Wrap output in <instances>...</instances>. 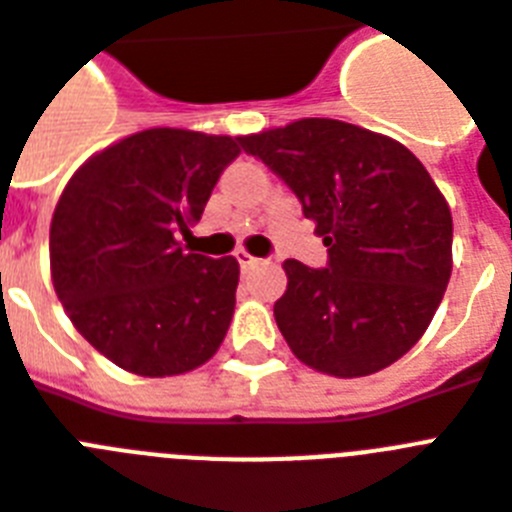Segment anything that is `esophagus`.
<instances>
[{
  "mask_svg": "<svg viewBox=\"0 0 512 512\" xmlns=\"http://www.w3.org/2000/svg\"><path fill=\"white\" fill-rule=\"evenodd\" d=\"M236 260H239L241 271H249V268H255V265L260 263L255 255H249L247 249H239V252H236Z\"/></svg>",
  "mask_w": 512,
  "mask_h": 512,
  "instance_id": "1",
  "label": "esophagus"
}]
</instances>
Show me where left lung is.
<instances>
[{
  "mask_svg": "<svg viewBox=\"0 0 512 512\" xmlns=\"http://www.w3.org/2000/svg\"><path fill=\"white\" fill-rule=\"evenodd\" d=\"M239 140L297 193L329 252L321 271L284 263L273 316L292 353L332 377H366L409 353L452 276V212L420 159L337 119Z\"/></svg>",
  "mask_w": 512,
  "mask_h": 512,
  "instance_id": "left-lung-1",
  "label": "left lung"
}]
</instances>
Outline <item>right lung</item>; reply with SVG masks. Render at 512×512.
Returning a JSON list of instances; mask_svg holds the SVG:
<instances>
[{"instance_id": "add662e5", "label": "right lung", "mask_w": 512, "mask_h": 512, "mask_svg": "<svg viewBox=\"0 0 512 512\" xmlns=\"http://www.w3.org/2000/svg\"><path fill=\"white\" fill-rule=\"evenodd\" d=\"M231 135L151 127L92 154L50 223L55 295L79 335L140 377L207 364L231 327L236 257L180 247L241 154Z\"/></svg>"}]
</instances>
